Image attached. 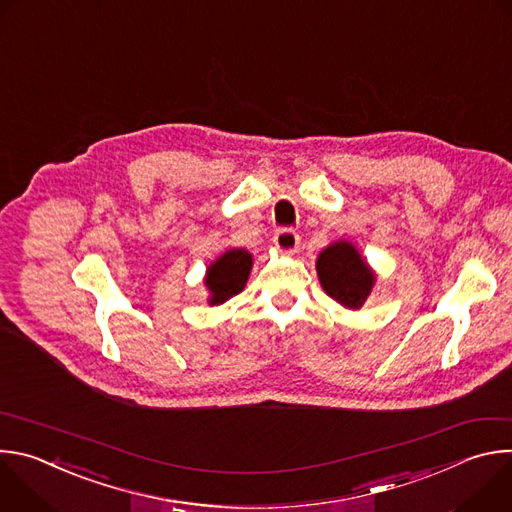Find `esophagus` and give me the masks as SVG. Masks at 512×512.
Listing matches in <instances>:
<instances>
[{
	"label": "esophagus",
	"mask_w": 512,
	"mask_h": 512,
	"mask_svg": "<svg viewBox=\"0 0 512 512\" xmlns=\"http://www.w3.org/2000/svg\"><path fill=\"white\" fill-rule=\"evenodd\" d=\"M273 243L277 249L285 251V253H291L296 251L298 245H300V235L294 231V229H279L275 235H273Z\"/></svg>",
	"instance_id": "obj_1"
}]
</instances>
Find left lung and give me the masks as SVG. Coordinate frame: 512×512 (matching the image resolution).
Segmentation results:
<instances>
[{
  "instance_id": "8db88e82",
  "label": "left lung",
  "mask_w": 512,
  "mask_h": 512,
  "mask_svg": "<svg viewBox=\"0 0 512 512\" xmlns=\"http://www.w3.org/2000/svg\"><path fill=\"white\" fill-rule=\"evenodd\" d=\"M318 277L326 294L346 308H360L373 287V273L350 243H334L320 253Z\"/></svg>"
}]
</instances>
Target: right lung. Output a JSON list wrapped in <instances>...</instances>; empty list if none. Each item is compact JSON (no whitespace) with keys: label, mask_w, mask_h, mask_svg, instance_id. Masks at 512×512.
Masks as SVG:
<instances>
[{"label":"right lung","mask_w":512,"mask_h":512,"mask_svg":"<svg viewBox=\"0 0 512 512\" xmlns=\"http://www.w3.org/2000/svg\"><path fill=\"white\" fill-rule=\"evenodd\" d=\"M251 271V255L243 249H233L225 253L216 263L208 267L206 285L210 289V304H223L237 296L245 287Z\"/></svg>","instance_id":"obj_1"}]
</instances>
